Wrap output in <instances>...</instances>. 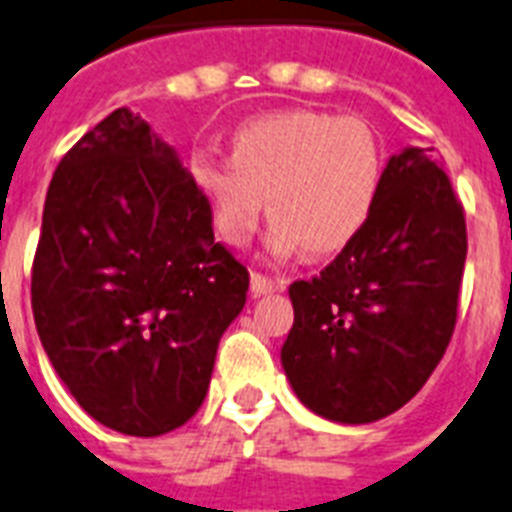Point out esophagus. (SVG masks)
Here are the masks:
<instances>
[{
  "mask_svg": "<svg viewBox=\"0 0 512 512\" xmlns=\"http://www.w3.org/2000/svg\"><path fill=\"white\" fill-rule=\"evenodd\" d=\"M285 290V282L282 280H272V277H264V274H251V293L253 298H259V295L266 293H280Z\"/></svg>",
  "mask_w": 512,
  "mask_h": 512,
  "instance_id": "34e87169",
  "label": "esophagus"
}]
</instances>
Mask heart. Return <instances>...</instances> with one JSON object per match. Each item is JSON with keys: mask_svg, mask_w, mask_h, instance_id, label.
<instances>
[{"mask_svg": "<svg viewBox=\"0 0 512 512\" xmlns=\"http://www.w3.org/2000/svg\"><path fill=\"white\" fill-rule=\"evenodd\" d=\"M384 151L369 122L319 109H282L232 130L230 159L196 154L190 180L227 246H246L264 209L266 251L348 246L377 204Z\"/></svg>", "mask_w": 512, "mask_h": 512, "instance_id": "obj_1", "label": "heart"}]
</instances>
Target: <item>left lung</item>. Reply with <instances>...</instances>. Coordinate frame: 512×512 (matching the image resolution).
<instances>
[{"mask_svg":"<svg viewBox=\"0 0 512 512\" xmlns=\"http://www.w3.org/2000/svg\"><path fill=\"white\" fill-rule=\"evenodd\" d=\"M442 167L434 149L392 154L363 230L319 277L290 285L282 369L316 416L350 426L390 416L445 356L468 243Z\"/></svg>","mask_w":512,"mask_h":512,"instance_id":"obj_1","label":"left lung"}]
</instances>
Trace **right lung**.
<instances>
[{
  "mask_svg": "<svg viewBox=\"0 0 512 512\" xmlns=\"http://www.w3.org/2000/svg\"><path fill=\"white\" fill-rule=\"evenodd\" d=\"M248 272L214 243L175 146L128 107L88 130L46 190L31 303L54 371L99 424L130 437L183 426Z\"/></svg>",
  "mask_w": 512,
  "mask_h": 512,
  "instance_id": "right-lung-1",
  "label": "right lung"
}]
</instances>
